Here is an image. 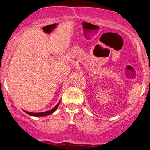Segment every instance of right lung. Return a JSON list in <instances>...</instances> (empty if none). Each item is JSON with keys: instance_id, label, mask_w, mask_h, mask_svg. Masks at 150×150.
<instances>
[{"instance_id": "1", "label": "right lung", "mask_w": 150, "mask_h": 150, "mask_svg": "<svg viewBox=\"0 0 150 150\" xmlns=\"http://www.w3.org/2000/svg\"><path fill=\"white\" fill-rule=\"evenodd\" d=\"M60 102H61V101H59V102L58 103L57 105H56V106H55L54 108H53L52 109L49 110V111H45V112H42V113H32V112H28V111H25V113H27V114L30 115V116H36V117H41V116H49V115L51 114V113H53L55 111H56V109H57L58 105H59Z\"/></svg>"}]
</instances>
